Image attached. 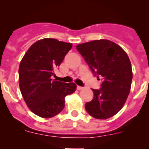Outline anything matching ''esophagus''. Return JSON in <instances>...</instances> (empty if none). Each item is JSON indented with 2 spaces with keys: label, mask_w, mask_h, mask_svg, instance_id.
I'll list each match as a JSON object with an SVG mask.
<instances>
[{
  "label": "esophagus",
  "mask_w": 149,
  "mask_h": 149,
  "mask_svg": "<svg viewBox=\"0 0 149 149\" xmlns=\"http://www.w3.org/2000/svg\"><path fill=\"white\" fill-rule=\"evenodd\" d=\"M76 88H77L78 90H81V89H83L84 87L83 86H77V87H76Z\"/></svg>",
  "instance_id": "34e87169"
}]
</instances>
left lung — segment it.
Returning a JSON list of instances; mask_svg holds the SVG:
<instances>
[{
    "mask_svg": "<svg viewBox=\"0 0 149 149\" xmlns=\"http://www.w3.org/2000/svg\"><path fill=\"white\" fill-rule=\"evenodd\" d=\"M76 49L94 76L102 78L100 89L91 88L94 98L86 103V110L97 119L114 116L124 106L131 86L133 72L127 53L116 43L107 40L78 45Z\"/></svg>",
    "mask_w": 149,
    "mask_h": 149,
    "instance_id": "1",
    "label": "left lung"
}]
</instances>
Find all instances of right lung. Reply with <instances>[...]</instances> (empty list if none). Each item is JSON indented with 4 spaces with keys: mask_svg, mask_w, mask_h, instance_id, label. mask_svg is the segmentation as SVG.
<instances>
[{
    "mask_svg": "<svg viewBox=\"0 0 149 149\" xmlns=\"http://www.w3.org/2000/svg\"><path fill=\"white\" fill-rule=\"evenodd\" d=\"M71 48V43L45 38L30 47L21 61L19 81L22 97L30 110L41 118L60 113L65 107V97L76 91L74 83L51 79Z\"/></svg>",
    "mask_w": 149,
    "mask_h": 149,
    "instance_id": "1",
    "label": "right lung"
}]
</instances>
